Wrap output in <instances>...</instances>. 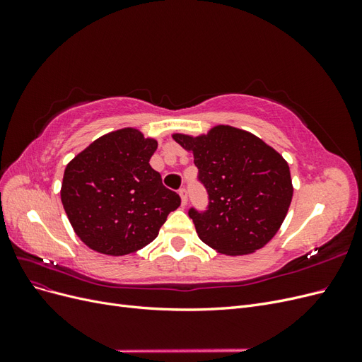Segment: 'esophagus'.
Here are the masks:
<instances>
[{
    "instance_id": "obj_1",
    "label": "esophagus",
    "mask_w": 362,
    "mask_h": 362,
    "mask_svg": "<svg viewBox=\"0 0 362 362\" xmlns=\"http://www.w3.org/2000/svg\"><path fill=\"white\" fill-rule=\"evenodd\" d=\"M180 196H181V202H182V205L187 204V199H189V192H187V189H185V187H181V189H180Z\"/></svg>"
}]
</instances>
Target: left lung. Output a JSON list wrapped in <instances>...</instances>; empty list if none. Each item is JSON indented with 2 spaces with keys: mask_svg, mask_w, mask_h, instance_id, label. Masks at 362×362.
Here are the masks:
<instances>
[{
  "mask_svg": "<svg viewBox=\"0 0 362 362\" xmlns=\"http://www.w3.org/2000/svg\"><path fill=\"white\" fill-rule=\"evenodd\" d=\"M193 151L198 180L206 192L205 210L189 216L205 245L226 255L264 246L286 218L293 196L287 161L247 131L214 127L206 136L173 134Z\"/></svg>",
  "mask_w": 362,
  "mask_h": 362,
  "instance_id": "1",
  "label": "left lung"
}]
</instances>
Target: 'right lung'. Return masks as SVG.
<instances>
[{"mask_svg":"<svg viewBox=\"0 0 362 362\" xmlns=\"http://www.w3.org/2000/svg\"><path fill=\"white\" fill-rule=\"evenodd\" d=\"M156 149V140L124 128L95 140L64 169L62 204L90 249L117 257L145 247L181 205L151 168Z\"/></svg>","mask_w":362,"mask_h":362,"instance_id":"1","label":"right lung"}]
</instances>
